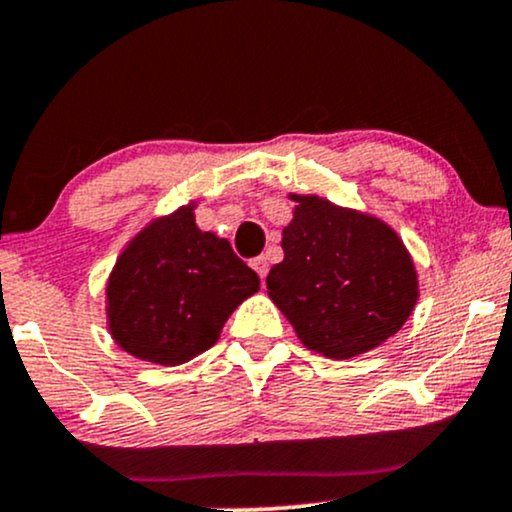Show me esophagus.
I'll list each match as a JSON object with an SVG mask.
<instances>
[{
	"label": "esophagus",
	"instance_id": "obj_1",
	"mask_svg": "<svg viewBox=\"0 0 512 512\" xmlns=\"http://www.w3.org/2000/svg\"><path fill=\"white\" fill-rule=\"evenodd\" d=\"M251 266H254L258 275H261V280L268 275V258L266 256H256L254 261H251Z\"/></svg>",
	"mask_w": 512,
	"mask_h": 512
}]
</instances>
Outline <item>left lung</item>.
<instances>
[{
  "mask_svg": "<svg viewBox=\"0 0 512 512\" xmlns=\"http://www.w3.org/2000/svg\"><path fill=\"white\" fill-rule=\"evenodd\" d=\"M285 258L270 268L268 297L304 347L350 359L383 345L419 299L417 270L393 227L321 196L290 194Z\"/></svg>",
  "mask_w": 512,
  "mask_h": 512,
  "instance_id": "obj_1",
  "label": "left lung"
}]
</instances>
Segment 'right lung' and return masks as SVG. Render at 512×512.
I'll return each instance as SVG.
<instances>
[{
	"label": "right lung",
	"instance_id": "obj_1",
	"mask_svg": "<svg viewBox=\"0 0 512 512\" xmlns=\"http://www.w3.org/2000/svg\"><path fill=\"white\" fill-rule=\"evenodd\" d=\"M258 285L227 239L198 230L189 203L126 244L107 280V328L124 352L177 366L213 347Z\"/></svg>",
	"mask_w": 512,
	"mask_h": 512
}]
</instances>
